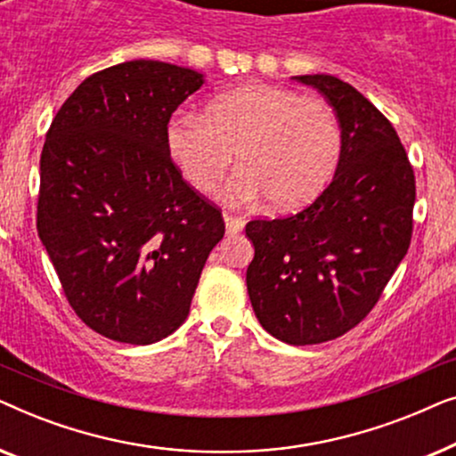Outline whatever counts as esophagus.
I'll list each match as a JSON object with an SVG mask.
<instances>
[{"instance_id":"esophagus-1","label":"esophagus","mask_w":456,"mask_h":456,"mask_svg":"<svg viewBox=\"0 0 456 456\" xmlns=\"http://www.w3.org/2000/svg\"><path fill=\"white\" fill-rule=\"evenodd\" d=\"M224 222H226L228 234H239V232H242V228H245V220H242V217L226 214L224 216Z\"/></svg>"}]
</instances>
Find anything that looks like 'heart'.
<instances>
[{
  "mask_svg": "<svg viewBox=\"0 0 456 456\" xmlns=\"http://www.w3.org/2000/svg\"><path fill=\"white\" fill-rule=\"evenodd\" d=\"M166 147L186 183L209 192L232 164L240 167L217 197L230 208L267 197L273 209L314 201L332 180L342 136L332 108L276 85L251 83L220 93L205 116L178 111L166 124Z\"/></svg>",
  "mask_w": 456,
  "mask_h": 456,
  "instance_id": "heart-1",
  "label": "heart"
}]
</instances>
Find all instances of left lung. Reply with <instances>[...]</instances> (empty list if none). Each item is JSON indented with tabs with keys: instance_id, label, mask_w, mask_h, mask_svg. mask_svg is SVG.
<instances>
[{
	"instance_id": "left-lung-1",
	"label": "left lung",
	"mask_w": 456,
	"mask_h": 456,
	"mask_svg": "<svg viewBox=\"0 0 456 456\" xmlns=\"http://www.w3.org/2000/svg\"><path fill=\"white\" fill-rule=\"evenodd\" d=\"M292 78L334 108L340 159L309 208L247 224V290L264 330L305 346L346 334L378 303L411 245L415 176L395 126L354 86L330 74Z\"/></svg>"
}]
</instances>
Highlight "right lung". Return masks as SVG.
Segmentation results:
<instances>
[{
  "mask_svg": "<svg viewBox=\"0 0 456 456\" xmlns=\"http://www.w3.org/2000/svg\"><path fill=\"white\" fill-rule=\"evenodd\" d=\"M205 77L133 60L85 78L41 153L37 232L77 315L105 338L151 345L186 320L222 211L184 183L166 124Z\"/></svg>",
  "mask_w": 456,
  "mask_h": 456,
  "instance_id": "1",
  "label": "right lung"
}]
</instances>
